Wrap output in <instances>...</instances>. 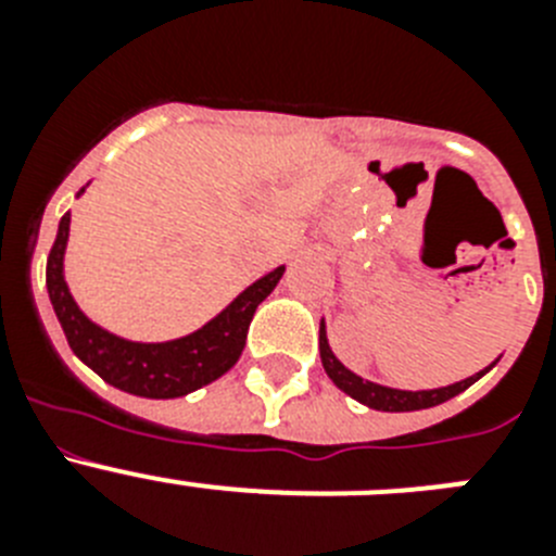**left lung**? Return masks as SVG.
I'll return each mask as SVG.
<instances>
[{"instance_id": "8db88e82", "label": "left lung", "mask_w": 556, "mask_h": 556, "mask_svg": "<svg viewBox=\"0 0 556 556\" xmlns=\"http://www.w3.org/2000/svg\"><path fill=\"white\" fill-rule=\"evenodd\" d=\"M320 358H323V367H326L328 378H331L339 390L345 392V395L356 397L358 404H365V406H370V409H378V412H415V409H429V406L445 404L448 397H454V395H459V392L468 390L476 378H481L484 372L490 370V367H493L490 365L488 370L476 372V376L465 378V381H459V384L443 387V390H420V392L390 390V387L372 384V381H365V378H358L356 372L348 370V367L342 365L337 356H333L331 348H328L326 328L323 326H320Z\"/></svg>"}]
</instances>
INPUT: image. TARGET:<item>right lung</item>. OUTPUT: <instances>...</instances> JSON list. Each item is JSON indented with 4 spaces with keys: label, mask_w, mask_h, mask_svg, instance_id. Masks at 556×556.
Masks as SVG:
<instances>
[{
    "label": "right lung",
    "mask_w": 556,
    "mask_h": 556,
    "mask_svg": "<svg viewBox=\"0 0 556 556\" xmlns=\"http://www.w3.org/2000/svg\"><path fill=\"white\" fill-rule=\"evenodd\" d=\"M66 239L68 214H63L55 244L47 258V292L68 339V348L97 376L105 378L108 384L141 397L189 395V392L225 376L236 365V358L242 356L255 308L278 287L283 275V267L264 275L262 281L244 289L219 317H214L208 326L189 337L161 342V345H141V342H127V339L102 331L72 301L66 281H63Z\"/></svg>",
    "instance_id": "1"
}]
</instances>
